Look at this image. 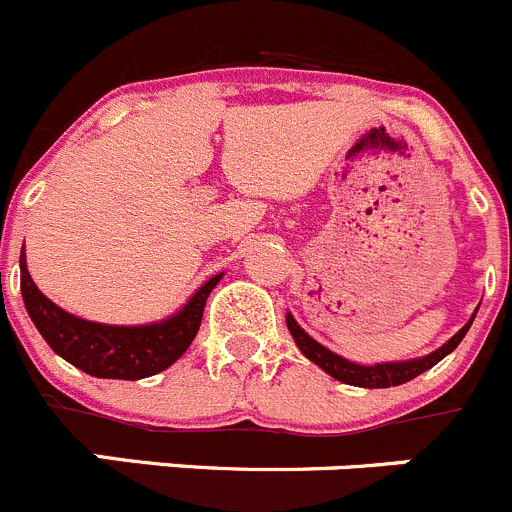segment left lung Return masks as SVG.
<instances>
[{"instance_id": "left-lung-1", "label": "left lung", "mask_w": 512, "mask_h": 512, "mask_svg": "<svg viewBox=\"0 0 512 512\" xmlns=\"http://www.w3.org/2000/svg\"><path fill=\"white\" fill-rule=\"evenodd\" d=\"M472 321H475V313H472L470 321L455 333L447 343L437 348V351L427 353V356H419V358H409V361H386V364H374V366H361V364H353L348 358L338 356L333 353L331 348H326L323 343H318L315 338H310L303 328L298 326L293 315H285V323H288V331L290 336L295 338L298 348L303 351L305 358H310L315 366H321L328 376L333 379L343 381V384H351V386H364V389H389V386H399V384H407V381L417 379L419 374H424L427 369H432L434 364H439L447 353L455 351L460 346V341L465 338V333L470 331Z\"/></svg>"}]
</instances>
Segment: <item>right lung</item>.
I'll use <instances>...</instances> for the list:
<instances>
[{
  "label": "right lung",
  "instance_id": "obj_1",
  "mask_svg": "<svg viewBox=\"0 0 512 512\" xmlns=\"http://www.w3.org/2000/svg\"><path fill=\"white\" fill-rule=\"evenodd\" d=\"M222 275L224 272L209 278L186 300L184 308L164 321L146 323V326H108V323L85 321L52 303L30 278L25 247L19 255V288L35 328L57 356L98 379L138 381L169 369L176 358L184 356L197 336L204 305Z\"/></svg>",
  "mask_w": 512,
  "mask_h": 512
}]
</instances>
